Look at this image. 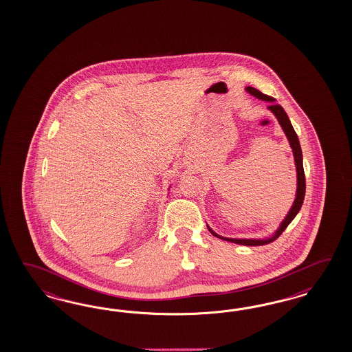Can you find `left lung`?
<instances>
[{
	"label": "left lung",
	"mask_w": 352,
	"mask_h": 352,
	"mask_svg": "<svg viewBox=\"0 0 352 352\" xmlns=\"http://www.w3.org/2000/svg\"><path fill=\"white\" fill-rule=\"evenodd\" d=\"M246 91H248V93H250L252 96H256V98H259V99H262V100H266V102L270 103V104H268V109H270V111L276 116L277 120H278V122H280V125H281V128H283L284 133H285V135L288 137L290 147H292V149H293V153H294L296 166H297V184H298V187H297L296 200H294V204H293V206H292L290 212H289L288 215H287V218L283 221V223L280 226V228L277 230L276 234H274L271 239H267V240L227 239V237H222V236L215 234L213 230H210L209 227H208V228H209V231H210L212 234H214V236H217V237H219V239H222V240H226V241H230V243H234V244H240V245L246 246L266 245V244H270V243L275 241L277 237L285 231V228H287L289 223L294 219V217H296L297 213H298L299 209L302 208V204H303V200H305V192H306V178H305V170H303L302 149H300V144H299V139L298 137H297V133L294 131V129H293L292 124H290V120H289L287 112L284 111V108L280 106V104L275 103V99H274L272 96H266V94L261 93L259 90H256L254 87H250V86H249V87H246Z\"/></svg>",
	"instance_id": "obj_1"
}]
</instances>
